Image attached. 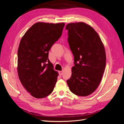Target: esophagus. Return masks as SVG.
Returning <instances> with one entry per match:
<instances>
[{
  "label": "esophagus",
  "mask_w": 124,
  "mask_h": 124,
  "mask_svg": "<svg viewBox=\"0 0 124 124\" xmlns=\"http://www.w3.org/2000/svg\"><path fill=\"white\" fill-rule=\"evenodd\" d=\"M58 73H59V74L60 75V76H62V75L63 73V72H62V71H58Z\"/></svg>",
  "instance_id": "34e87169"
}]
</instances>
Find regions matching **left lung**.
<instances>
[{
	"label": "left lung",
	"instance_id": "1",
	"mask_svg": "<svg viewBox=\"0 0 124 124\" xmlns=\"http://www.w3.org/2000/svg\"><path fill=\"white\" fill-rule=\"evenodd\" d=\"M66 29L74 63L67 84L75 95L87 96L95 91L102 79L106 64L104 47L94 29L83 22L67 24Z\"/></svg>",
	"mask_w": 124,
	"mask_h": 124
}]
</instances>
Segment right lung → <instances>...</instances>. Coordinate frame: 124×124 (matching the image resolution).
Wrapping results in <instances>:
<instances>
[{"label":"right lung","mask_w":124,"mask_h":124,"mask_svg":"<svg viewBox=\"0 0 124 124\" xmlns=\"http://www.w3.org/2000/svg\"><path fill=\"white\" fill-rule=\"evenodd\" d=\"M65 23L38 22L22 37L17 51V73L31 95L43 98L53 92L58 73L48 59V51L61 37Z\"/></svg>","instance_id":"add662e5"}]
</instances>
